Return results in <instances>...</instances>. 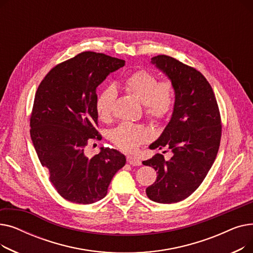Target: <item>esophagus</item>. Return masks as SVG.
Returning <instances> with one entry per match:
<instances>
[{
  "mask_svg": "<svg viewBox=\"0 0 253 253\" xmlns=\"http://www.w3.org/2000/svg\"><path fill=\"white\" fill-rule=\"evenodd\" d=\"M127 161L132 166H140L141 165V161L139 160V159H137L135 157H132V156L127 157Z\"/></svg>",
  "mask_w": 253,
  "mask_h": 253,
  "instance_id": "1",
  "label": "esophagus"
}]
</instances>
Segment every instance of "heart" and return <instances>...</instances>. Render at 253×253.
Listing matches in <instances>:
<instances>
[{
    "instance_id": "heart-1",
    "label": "heart",
    "mask_w": 253,
    "mask_h": 253,
    "mask_svg": "<svg viewBox=\"0 0 253 253\" xmlns=\"http://www.w3.org/2000/svg\"><path fill=\"white\" fill-rule=\"evenodd\" d=\"M125 88L142 104L144 114L153 121L160 122L169 115L174 103V87L170 80L158 81L151 72L140 70L125 80ZM116 90L108 87L97 96L95 109L102 121H109L113 115ZM150 138L149 131L140 125L123 123L114 129L112 141L125 152H134L139 145Z\"/></svg>"
}]
</instances>
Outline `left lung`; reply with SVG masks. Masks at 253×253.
<instances>
[{
    "label": "left lung",
    "mask_w": 253,
    "mask_h": 253,
    "mask_svg": "<svg viewBox=\"0 0 253 253\" xmlns=\"http://www.w3.org/2000/svg\"><path fill=\"white\" fill-rule=\"evenodd\" d=\"M174 87L175 100L170 121L150 149L167 147L172 157L157 154L143 161L157 171V179L145 190L158 203H176L191 196L213 164L220 142V115L213 90L197 70L173 57L151 59Z\"/></svg>",
    "instance_id": "1"
}]
</instances>
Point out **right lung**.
I'll return each mask as SVG.
<instances>
[{
    "label": "right lung",
    "mask_w": 253,
    "mask_h": 253,
    "mask_svg": "<svg viewBox=\"0 0 253 253\" xmlns=\"http://www.w3.org/2000/svg\"><path fill=\"white\" fill-rule=\"evenodd\" d=\"M125 61L102 53L82 52L53 68L38 87L31 116V137L50 181L65 200L91 204L108 193L112 178L126 163L117 150L100 148L89 158L96 130V88Z\"/></svg>",
    "instance_id": "add662e5"
}]
</instances>
